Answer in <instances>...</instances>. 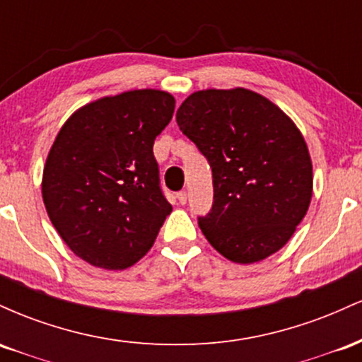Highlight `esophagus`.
<instances>
[{
	"mask_svg": "<svg viewBox=\"0 0 362 362\" xmlns=\"http://www.w3.org/2000/svg\"><path fill=\"white\" fill-rule=\"evenodd\" d=\"M177 199H178V202H180V204L184 206L185 202H187V192H185V190H180V192L177 194Z\"/></svg>",
	"mask_w": 362,
	"mask_h": 362,
	"instance_id": "obj_1",
	"label": "esophagus"
}]
</instances>
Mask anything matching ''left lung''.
Instances as JSON below:
<instances>
[{
    "mask_svg": "<svg viewBox=\"0 0 362 362\" xmlns=\"http://www.w3.org/2000/svg\"><path fill=\"white\" fill-rule=\"evenodd\" d=\"M177 124L213 168V209L199 219L207 242L235 264L279 252L313 195L308 144L293 119L236 86L194 91L178 107Z\"/></svg>",
    "mask_w": 362,
    "mask_h": 362,
    "instance_id": "1",
    "label": "left lung"
}]
</instances>
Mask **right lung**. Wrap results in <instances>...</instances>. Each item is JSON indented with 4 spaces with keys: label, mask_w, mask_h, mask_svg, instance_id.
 <instances>
[{
    "label": "right lung",
    "mask_w": 362,
    "mask_h": 362,
    "mask_svg": "<svg viewBox=\"0 0 362 362\" xmlns=\"http://www.w3.org/2000/svg\"><path fill=\"white\" fill-rule=\"evenodd\" d=\"M175 98L143 88L74 110L57 132L42 173L49 219L74 255L122 271L146 255L172 204L153 155Z\"/></svg>",
    "instance_id": "1"
}]
</instances>
